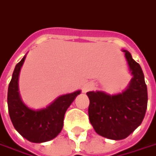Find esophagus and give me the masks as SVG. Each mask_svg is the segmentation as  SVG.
<instances>
[{"label":"esophagus","mask_w":156,"mask_h":156,"mask_svg":"<svg viewBox=\"0 0 156 156\" xmlns=\"http://www.w3.org/2000/svg\"><path fill=\"white\" fill-rule=\"evenodd\" d=\"M93 88V85L92 83H87V84H86L84 86V87H83V92H87V91H90L91 89Z\"/></svg>","instance_id":"34e87169"}]
</instances>
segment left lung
<instances>
[{
  "instance_id": "1",
  "label": "left lung",
  "mask_w": 156,
  "mask_h": 156,
  "mask_svg": "<svg viewBox=\"0 0 156 156\" xmlns=\"http://www.w3.org/2000/svg\"><path fill=\"white\" fill-rule=\"evenodd\" d=\"M123 51L133 76L127 89L116 95L87 92L90 100L89 120L95 132L114 140L127 137L141 124L148 104L147 86L141 67L129 51Z\"/></svg>"
}]
</instances>
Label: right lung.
<instances>
[{"instance_id": "obj_1", "label": "right lung", "mask_w": 156, "mask_h": 156, "mask_svg": "<svg viewBox=\"0 0 156 156\" xmlns=\"http://www.w3.org/2000/svg\"><path fill=\"white\" fill-rule=\"evenodd\" d=\"M25 56L17 64L8 86L7 105L14 128L32 143H43L57 137L64 125V114L80 91L58 98L46 109L33 110L28 108L19 97L18 80Z\"/></svg>"}]
</instances>
